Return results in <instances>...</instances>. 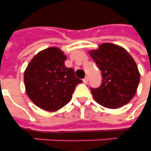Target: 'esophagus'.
Masks as SVG:
<instances>
[{
	"instance_id": "34e87169",
	"label": "esophagus",
	"mask_w": 151,
	"mask_h": 151,
	"mask_svg": "<svg viewBox=\"0 0 151 151\" xmlns=\"http://www.w3.org/2000/svg\"><path fill=\"white\" fill-rule=\"evenodd\" d=\"M83 82L85 83V84H87V83L88 82V77H85V78L83 79Z\"/></svg>"
}]
</instances>
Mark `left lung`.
Instances as JSON below:
<instances>
[{
  "label": "left lung",
  "mask_w": 151,
  "mask_h": 151,
  "mask_svg": "<svg viewBox=\"0 0 151 151\" xmlns=\"http://www.w3.org/2000/svg\"><path fill=\"white\" fill-rule=\"evenodd\" d=\"M91 55L102 73V84L91 92L97 103L104 107L117 109L124 106L135 96L140 74L136 62L124 48L103 43Z\"/></svg>",
  "instance_id": "1"
}]
</instances>
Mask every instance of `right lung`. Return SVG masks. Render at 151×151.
Segmentation results:
<instances>
[{"label":"right lung","mask_w":151,"mask_h":151,"mask_svg":"<svg viewBox=\"0 0 151 151\" xmlns=\"http://www.w3.org/2000/svg\"><path fill=\"white\" fill-rule=\"evenodd\" d=\"M66 55L51 47L41 51L31 59L24 72L26 92L41 109L56 111L70 101L78 84L82 81L72 68L65 66Z\"/></svg>","instance_id":"add662e5"}]
</instances>
